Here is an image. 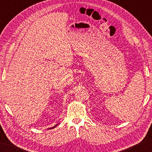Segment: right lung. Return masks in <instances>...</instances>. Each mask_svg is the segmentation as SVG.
Wrapping results in <instances>:
<instances>
[{"label":"right lung","instance_id":"right-lung-1","mask_svg":"<svg viewBox=\"0 0 152 152\" xmlns=\"http://www.w3.org/2000/svg\"><path fill=\"white\" fill-rule=\"evenodd\" d=\"M57 124H56V125H55V126H53V127H52V128H50V129H53V128H55V127H56V126H57Z\"/></svg>","mask_w":152,"mask_h":152}]
</instances>
